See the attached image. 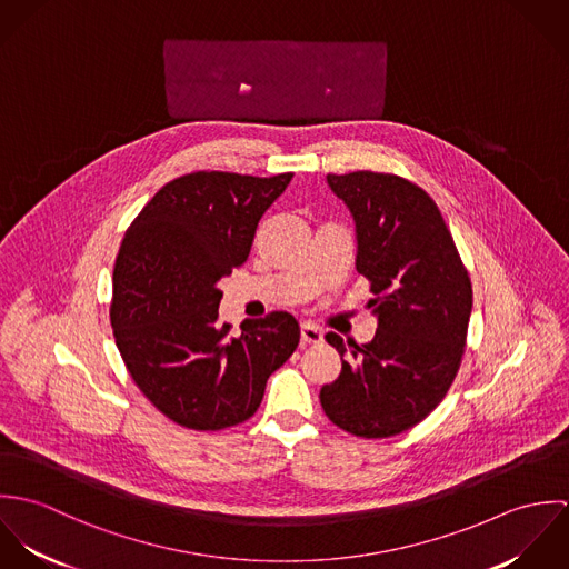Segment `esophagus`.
<instances>
[{
	"label": "esophagus",
	"instance_id": "esophagus-1",
	"mask_svg": "<svg viewBox=\"0 0 569 569\" xmlns=\"http://www.w3.org/2000/svg\"><path fill=\"white\" fill-rule=\"evenodd\" d=\"M300 335H302V341L309 343V346H316V343H322V341H325V332H322L318 326L302 325Z\"/></svg>",
	"mask_w": 569,
	"mask_h": 569
}]
</instances>
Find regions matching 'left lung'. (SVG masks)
Instances as JSON below:
<instances>
[{"label": "left lung", "mask_w": 569, "mask_h": 569, "mask_svg": "<svg viewBox=\"0 0 569 569\" xmlns=\"http://www.w3.org/2000/svg\"><path fill=\"white\" fill-rule=\"evenodd\" d=\"M357 228V271L379 326L370 343L328 332L341 359L320 403L343 431L390 438L427 418L449 392L467 346L473 289L453 237L416 183L392 172L326 174Z\"/></svg>", "instance_id": "8db88e82"}]
</instances>
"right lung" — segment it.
<instances>
[{
	"label": "right lung",
	"mask_w": 569,
	"mask_h": 569,
	"mask_svg": "<svg viewBox=\"0 0 569 569\" xmlns=\"http://www.w3.org/2000/svg\"><path fill=\"white\" fill-rule=\"evenodd\" d=\"M293 172L197 170L168 181L129 226L113 267L109 318L140 392L172 422L217 431L260 407L267 379L293 355L287 311L219 322V280L243 264L260 217Z\"/></svg>",
	"instance_id": "right-lung-1"
}]
</instances>
